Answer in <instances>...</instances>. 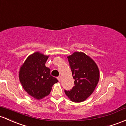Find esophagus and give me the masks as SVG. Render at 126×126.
<instances>
[{
    "instance_id": "esophagus-1",
    "label": "esophagus",
    "mask_w": 126,
    "mask_h": 126,
    "mask_svg": "<svg viewBox=\"0 0 126 126\" xmlns=\"http://www.w3.org/2000/svg\"><path fill=\"white\" fill-rule=\"evenodd\" d=\"M57 79L59 80V82H60V81H61V79H62V78H61V77H57Z\"/></svg>"
}]
</instances>
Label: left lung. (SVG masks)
I'll return each instance as SVG.
<instances>
[{
	"mask_svg": "<svg viewBox=\"0 0 126 126\" xmlns=\"http://www.w3.org/2000/svg\"><path fill=\"white\" fill-rule=\"evenodd\" d=\"M67 59L75 86L70 90H64V93L72 102H83L97 85L100 77L99 68L94 61L84 52H75Z\"/></svg>",
	"mask_w": 126,
	"mask_h": 126,
	"instance_id": "obj_1",
	"label": "left lung"
}]
</instances>
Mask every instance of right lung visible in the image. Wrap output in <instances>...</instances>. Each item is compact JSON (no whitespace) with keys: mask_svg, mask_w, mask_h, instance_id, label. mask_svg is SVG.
<instances>
[{"mask_svg":"<svg viewBox=\"0 0 126 126\" xmlns=\"http://www.w3.org/2000/svg\"><path fill=\"white\" fill-rule=\"evenodd\" d=\"M48 57L39 52H34L27 58L19 71L23 88L37 100L48 96L52 85L59 81L51 75L50 69L45 66Z\"/></svg>","mask_w":126,"mask_h":126,"instance_id":"right-lung-1","label":"right lung"}]
</instances>
